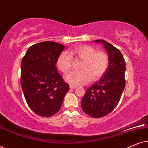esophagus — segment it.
Segmentation results:
<instances>
[{"label": "esophagus", "instance_id": "34e87169", "mask_svg": "<svg viewBox=\"0 0 148 148\" xmlns=\"http://www.w3.org/2000/svg\"><path fill=\"white\" fill-rule=\"evenodd\" d=\"M77 87V86H73V85H70V88L71 89H75V88H76Z\"/></svg>", "mask_w": 148, "mask_h": 148}]
</instances>
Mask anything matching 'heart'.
<instances>
[{"instance_id":"1","label":"heart","mask_w":148,"mask_h":148,"mask_svg":"<svg viewBox=\"0 0 148 148\" xmlns=\"http://www.w3.org/2000/svg\"><path fill=\"white\" fill-rule=\"evenodd\" d=\"M83 60L80 66L81 71L71 72L65 77V80L73 86L86 84L92 79H98L106 72L108 66V56L104 52H98L90 46L84 45L74 48L69 52ZM72 60L69 54L62 52L58 56L57 66L63 73H67L71 69Z\"/></svg>"}]
</instances>
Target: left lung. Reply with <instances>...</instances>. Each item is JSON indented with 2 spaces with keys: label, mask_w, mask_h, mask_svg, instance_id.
Listing matches in <instances>:
<instances>
[{
  "label": "left lung",
  "mask_w": 148,
  "mask_h": 148,
  "mask_svg": "<svg viewBox=\"0 0 148 148\" xmlns=\"http://www.w3.org/2000/svg\"><path fill=\"white\" fill-rule=\"evenodd\" d=\"M101 43L108 52L109 63L106 72L90 87L81 104L84 112L94 118H100L114 110L120 101L125 86V62L120 50L104 40Z\"/></svg>",
  "instance_id": "obj_1"
}]
</instances>
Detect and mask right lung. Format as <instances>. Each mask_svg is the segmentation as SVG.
<instances>
[{
	"label": "right lung",
	"instance_id": "right-lung-1",
	"mask_svg": "<svg viewBox=\"0 0 148 148\" xmlns=\"http://www.w3.org/2000/svg\"><path fill=\"white\" fill-rule=\"evenodd\" d=\"M64 48L54 42H42L30 46L22 59V90L28 106L40 116L58 112L69 90L56 67Z\"/></svg>",
	"mask_w": 148,
	"mask_h": 148
}]
</instances>
